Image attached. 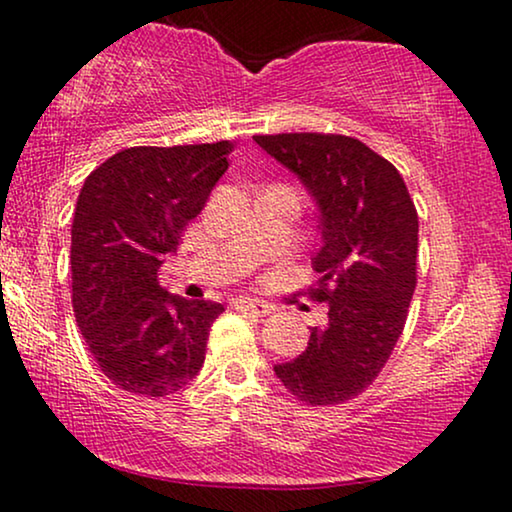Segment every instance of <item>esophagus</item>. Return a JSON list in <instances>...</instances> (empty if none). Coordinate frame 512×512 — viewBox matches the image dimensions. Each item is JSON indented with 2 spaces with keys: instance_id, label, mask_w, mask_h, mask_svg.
Returning a JSON list of instances; mask_svg holds the SVG:
<instances>
[{
  "instance_id": "obj_1",
  "label": "esophagus",
  "mask_w": 512,
  "mask_h": 512,
  "mask_svg": "<svg viewBox=\"0 0 512 512\" xmlns=\"http://www.w3.org/2000/svg\"><path fill=\"white\" fill-rule=\"evenodd\" d=\"M233 307H235V310H242V312L258 314V317H265V314H270V310H272V305L263 303V300H254V298H235Z\"/></svg>"
}]
</instances>
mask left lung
I'll list each match as a JSON object with an SVG mask.
<instances>
[{
	"label": "left lung",
	"mask_w": 512,
	"mask_h": 512,
	"mask_svg": "<svg viewBox=\"0 0 512 512\" xmlns=\"http://www.w3.org/2000/svg\"><path fill=\"white\" fill-rule=\"evenodd\" d=\"M254 142L314 202V298L328 305L305 352L277 363L275 375L307 405L349 401L375 380L403 333L417 284L415 202L396 167L354 137L289 132Z\"/></svg>",
	"instance_id": "obj_1"
}]
</instances>
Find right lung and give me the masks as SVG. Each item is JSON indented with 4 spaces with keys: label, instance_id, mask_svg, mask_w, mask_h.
Here are the masks:
<instances>
[{
    "label": "right lung",
    "instance_id": "obj_1",
    "mask_svg": "<svg viewBox=\"0 0 512 512\" xmlns=\"http://www.w3.org/2000/svg\"><path fill=\"white\" fill-rule=\"evenodd\" d=\"M233 149L132 146L83 181L72 223V303L97 366L118 389L170 396L205 363L223 305L165 291L158 268L202 212Z\"/></svg>",
    "mask_w": 512,
    "mask_h": 512
}]
</instances>
